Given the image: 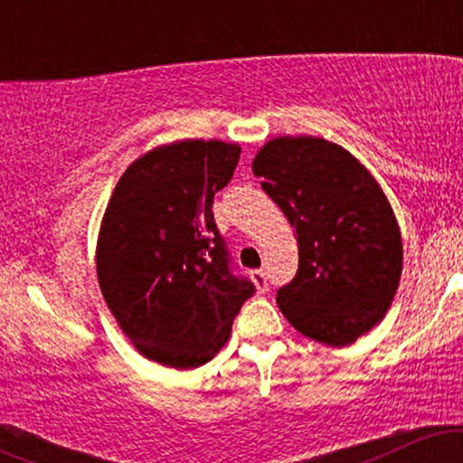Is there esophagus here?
<instances>
[{
	"label": "esophagus",
	"instance_id": "obj_1",
	"mask_svg": "<svg viewBox=\"0 0 463 463\" xmlns=\"http://www.w3.org/2000/svg\"><path fill=\"white\" fill-rule=\"evenodd\" d=\"M252 280H254V285H257V289L261 291V294H265V291L269 289V276H268V272H265V269H254Z\"/></svg>",
	"mask_w": 463,
	"mask_h": 463
}]
</instances>
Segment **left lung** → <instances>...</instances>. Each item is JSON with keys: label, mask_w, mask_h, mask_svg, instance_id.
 Returning a JSON list of instances; mask_svg holds the SVG:
<instances>
[{"label": "left lung", "mask_w": 463, "mask_h": 463, "mask_svg": "<svg viewBox=\"0 0 463 463\" xmlns=\"http://www.w3.org/2000/svg\"><path fill=\"white\" fill-rule=\"evenodd\" d=\"M298 235V272L276 294L296 331L326 346L368 333L396 294L402 241L383 191L353 154L316 137H279L252 163Z\"/></svg>", "instance_id": "left-lung-1"}]
</instances>
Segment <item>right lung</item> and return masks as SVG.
I'll list each match as a JSON object with an SVG mask.
<instances>
[{"label": "right lung", "mask_w": 463, "mask_h": 463, "mask_svg": "<svg viewBox=\"0 0 463 463\" xmlns=\"http://www.w3.org/2000/svg\"><path fill=\"white\" fill-rule=\"evenodd\" d=\"M241 147L178 141L135 161L106 206L98 279L143 357L191 370L220 353L257 287L239 274L213 217Z\"/></svg>", "instance_id": "right-lung-1"}]
</instances>
